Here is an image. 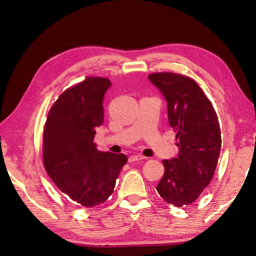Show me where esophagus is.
<instances>
[{"label":"esophagus","mask_w":256,"mask_h":256,"mask_svg":"<svg viewBox=\"0 0 256 256\" xmlns=\"http://www.w3.org/2000/svg\"><path fill=\"white\" fill-rule=\"evenodd\" d=\"M142 159H144V156L133 154V156H130V157H128V162H138V160H142Z\"/></svg>","instance_id":"obj_1"}]
</instances>
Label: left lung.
I'll return each instance as SVG.
<instances>
[{"mask_svg": "<svg viewBox=\"0 0 256 256\" xmlns=\"http://www.w3.org/2000/svg\"><path fill=\"white\" fill-rule=\"evenodd\" d=\"M149 80L167 100L168 122L176 133L178 157L162 160L157 192L176 206L190 204L210 184L222 150V132L212 102L188 76L151 73Z\"/></svg>", "mask_w": 256, "mask_h": 256, "instance_id": "left-lung-1", "label": "left lung"}]
</instances>
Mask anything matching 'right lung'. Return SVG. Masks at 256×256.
<instances>
[{"instance_id": "right-lung-1", "label": "right lung", "mask_w": 256, "mask_h": 256, "mask_svg": "<svg viewBox=\"0 0 256 256\" xmlns=\"http://www.w3.org/2000/svg\"><path fill=\"white\" fill-rule=\"evenodd\" d=\"M110 81L86 76L60 94L42 133V162L60 192L76 204L92 208L110 198L128 162L124 154L96 149V128L104 123L102 99Z\"/></svg>"}]
</instances>
